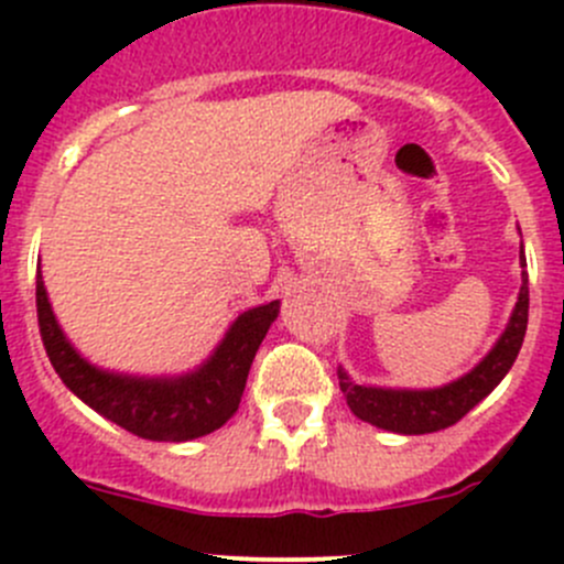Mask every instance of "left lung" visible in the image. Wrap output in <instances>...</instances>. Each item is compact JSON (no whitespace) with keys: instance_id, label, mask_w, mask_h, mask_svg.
Returning a JSON list of instances; mask_svg holds the SVG:
<instances>
[{"instance_id":"1","label":"left lung","mask_w":564,"mask_h":564,"mask_svg":"<svg viewBox=\"0 0 564 564\" xmlns=\"http://www.w3.org/2000/svg\"><path fill=\"white\" fill-rule=\"evenodd\" d=\"M521 267H527L524 246H521ZM529 318V275L521 272V289L516 308L510 314L508 327L499 335L486 357L464 377L429 390L409 388H373V384H357L344 368H338V384L344 390L346 403L355 417L392 431V434H434L458 423L469 409H475L513 368L521 344L527 335Z\"/></svg>"}]
</instances>
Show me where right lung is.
<instances>
[{"label": "right lung", "mask_w": 564, "mask_h": 564, "mask_svg": "<svg viewBox=\"0 0 564 564\" xmlns=\"http://www.w3.org/2000/svg\"><path fill=\"white\" fill-rule=\"evenodd\" d=\"M281 303L248 308L231 322L213 355L176 377H133L93 366L67 340L37 270V322L45 355L65 388L119 429L152 442H191L218 431L240 409L250 362Z\"/></svg>", "instance_id": "1"}]
</instances>
